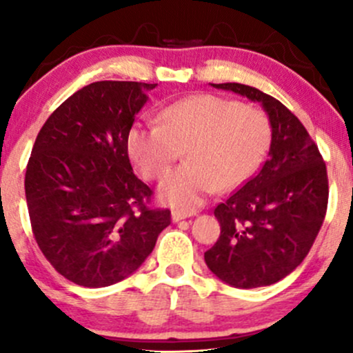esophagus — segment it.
Segmentation results:
<instances>
[{
	"mask_svg": "<svg viewBox=\"0 0 353 353\" xmlns=\"http://www.w3.org/2000/svg\"><path fill=\"white\" fill-rule=\"evenodd\" d=\"M192 216H197V210H184V209H174L171 217L174 222H179L182 219H188V217H192Z\"/></svg>",
	"mask_w": 353,
	"mask_h": 353,
	"instance_id": "1",
	"label": "esophagus"
}]
</instances>
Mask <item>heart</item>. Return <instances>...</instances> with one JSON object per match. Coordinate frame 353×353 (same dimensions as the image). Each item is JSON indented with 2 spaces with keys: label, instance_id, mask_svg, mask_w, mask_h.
<instances>
[{
  "label": "heart",
  "instance_id": "1",
  "mask_svg": "<svg viewBox=\"0 0 353 353\" xmlns=\"http://www.w3.org/2000/svg\"><path fill=\"white\" fill-rule=\"evenodd\" d=\"M159 123H136L128 132V152L148 179H163L185 149L188 164L161 185L164 201L190 208L205 196L236 189L264 163L272 144V124L261 109L216 94H196L163 109Z\"/></svg>",
  "mask_w": 353,
  "mask_h": 353
}]
</instances>
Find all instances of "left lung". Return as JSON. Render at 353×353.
I'll use <instances>...</instances> for the list:
<instances>
[{
  "mask_svg": "<svg viewBox=\"0 0 353 353\" xmlns=\"http://www.w3.org/2000/svg\"><path fill=\"white\" fill-rule=\"evenodd\" d=\"M261 103L272 124L269 159L214 209L221 236L205 264L237 289L272 285L309 254L329 201L327 168L301 121L281 101L239 83L212 84Z\"/></svg>",
  "mask_w": 353,
  "mask_h": 353,
  "instance_id": "8db88e82",
  "label": "left lung"
}]
</instances>
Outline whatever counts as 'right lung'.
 Masks as SVG:
<instances>
[{
	"mask_svg": "<svg viewBox=\"0 0 353 353\" xmlns=\"http://www.w3.org/2000/svg\"><path fill=\"white\" fill-rule=\"evenodd\" d=\"M157 84L98 81L70 96L36 137L24 177L31 228L58 272L83 287H108L136 272L171 224L151 209L137 179L128 132Z\"/></svg>",
	"mask_w": 353,
	"mask_h": 353,
	"instance_id": "1",
	"label": "right lung"
}]
</instances>
